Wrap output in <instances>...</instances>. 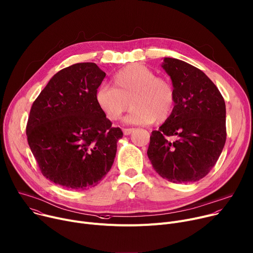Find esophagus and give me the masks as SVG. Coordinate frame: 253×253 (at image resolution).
<instances>
[{
	"mask_svg": "<svg viewBox=\"0 0 253 253\" xmlns=\"http://www.w3.org/2000/svg\"><path fill=\"white\" fill-rule=\"evenodd\" d=\"M133 128H124L123 129V131H124V134H126V135H128V134H130L131 132H133Z\"/></svg>",
	"mask_w": 253,
	"mask_h": 253,
	"instance_id": "esophagus-1",
	"label": "esophagus"
}]
</instances>
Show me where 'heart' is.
Returning <instances> with one entry per match:
<instances>
[{
  "instance_id": "b5f03b06",
  "label": "heart",
  "mask_w": 253,
  "mask_h": 253,
  "mask_svg": "<svg viewBox=\"0 0 253 253\" xmlns=\"http://www.w3.org/2000/svg\"><path fill=\"white\" fill-rule=\"evenodd\" d=\"M112 83L113 87L100 86L95 93L96 103L107 120L118 121L130 104L124 120L128 125L163 123L171 115L175 102L173 86L147 66H126L115 74Z\"/></svg>"
}]
</instances>
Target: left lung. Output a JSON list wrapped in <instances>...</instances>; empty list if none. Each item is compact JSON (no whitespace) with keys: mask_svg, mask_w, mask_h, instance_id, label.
<instances>
[{"mask_svg":"<svg viewBox=\"0 0 253 253\" xmlns=\"http://www.w3.org/2000/svg\"><path fill=\"white\" fill-rule=\"evenodd\" d=\"M161 67L170 76L175 102L165 123L152 131L148 157L170 182L198 181L215 166L225 146V101L200 69L173 57H164Z\"/></svg>","mask_w":253,"mask_h":253,"instance_id":"1","label":"left lung"}]
</instances>
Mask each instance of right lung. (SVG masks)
I'll return each mask as SVG.
<instances>
[{
  "instance_id": "right-lung-1",
  "label": "right lung",
  "mask_w": 253,
  "mask_h": 253,
  "mask_svg": "<svg viewBox=\"0 0 253 253\" xmlns=\"http://www.w3.org/2000/svg\"><path fill=\"white\" fill-rule=\"evenodd\" d=\"M106 74L94 63L57 72L33 102L28 145L43 176L66 188L95 186L110 170L123 138L95 100Z\"/></svg>"
}]
</instances>
